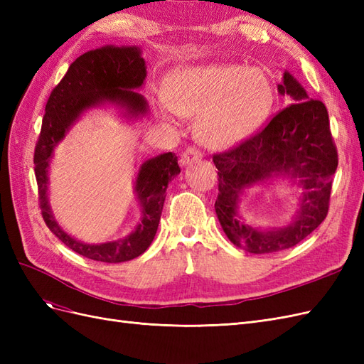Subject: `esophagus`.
Returning a JSON list of instances; mask_svg holds the SVG:
<instances>
[{"label":"esophagus","mask_w":364,"mask_h":364,"mask_svg":"<svg viewBox=\"0 0 364 364\" xmlns=\"http://www.w3.org/2000/svg\"><path fill=\"white\" fill-rule=\"evenodd\" d=\"M202 159V151L196 147H188L183 153H182V158H181V164L183 165H190L194 164L197 161Z\"/></svg>","instance_id":"34e87169"}]
</instances>
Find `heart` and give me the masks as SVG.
<instances>
[{
  "label": "heart",
  "mask_w": 364,
  "mask_h": 364,
  "mask_svg": "<svg viewBox=\"0 0 364 364\" xmlns=\"http://www.w3.org/2000/svg\"><path fill=\"white\" fill-rule=\"evenodd\" d=\"M273 85L259 68L213 63L173 73L165 85L164 115L171 111L196 118V135L203 146L228 149L245 141L269 117Z\"/></svg>",
  "instance_id": "b5f03b06"
}]
</instances>
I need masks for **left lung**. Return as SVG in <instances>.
<instances>
[{
	"mask_svg": "<svg viewBox=\"0 0 364 364\" xmlns=\"http://www.w3.org/2000/svg\"><path fill=\"white\" fill-rule=\"evenodd\" d=\"M278 92L290 95L294 103L279 111L258 134L213 156L218 170V222L230 243L250 253L293 247L323 222L338 164L325 105L308 98L289 71L284 73ZM277 177H287L303 188L294 222L270 230L247 225L237 214L239 196L253 184Z\"/></svg>",
	"mask_w": 364,
	"mask_h": 364,
	"instance_id": "8db88e82",
	"label": "left lung"
}]
</instances>
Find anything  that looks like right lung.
Returning a JSON list of instances; mask_svg holds the SVG:
<instances>
[{
	"label": "right lung",
	"instance_id": "add662e5",
	"mask_svg": "<svg viewBox=\"0 0 364 364\" xmlns=\"http://www.w3.org/2000/svg\"><path fill=\"white\" fill-rule=\"evenodd\" d=\"M146 62L138 47L106 46L77 58L54 87L46 106L41 134L35 147V174L43 222L65 246L94 261L124 262L144 253L156 235L165 191L181 173L174 153L147 159L139 167L135 196L141 205V220L123 238L100 245H86L59 226L48 202V167L54 147L87 109L112 103L123 107L130 118L147 114V102L139 92L146 80Z\"/></svg>",
	"mask_w": 364,
	"mask_h": 364
}]
</instances>
